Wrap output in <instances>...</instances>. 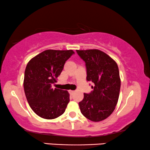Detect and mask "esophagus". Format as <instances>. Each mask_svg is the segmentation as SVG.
<instances>
[{
	"label": "esophagus",
	"mask_w": 150,
	"mask_h": 150,
	"mask_svg": "<svg viewBox=\"0 0 150 150\" xmlns=\"http://www.w3.org/2000/svg\"><path fill=\"white\" fill-rule=\"evenodd\" d=\"M69 93L71 94V95H72V94H73L74 93L75 91H72V90H69Z\"/></svg>",
	"instance_id": "1"
}]
</instances>
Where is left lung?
<instances>
[{
  "instance_id": "obj_1",
  "label": "left lung",
  "mask_w": 150,
  "mask_h": 150,
  "mask_svg": "<svg viewBox=\"0 0 150 150\" xmlns=\"http://www.w3.org/2000/svg\"><path fill=\"white\" fill-rule=\"evenodd\" d=\"M85 61L87 81L94 86L91 93H84L79 102L81 113L92 122H100L114 111L120 96L121 80L117 64L111 57L98 49L77 50Z\"/></svg>"
}]
</instances>
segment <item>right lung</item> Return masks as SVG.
<instances>
[{"mask_svg": "<svg viewBox=\"0 0 150 150\" xmlns=\"http://www.w3.org/2000/svg\"><path fill=\"white\" fill-rule=\"evenodd\" d=\"M72 50H46L28 61L24 71V89L32 110L42 118L52 120L65 112L69 102L67 91L52 89Z\"/></svg>", "mask_w": 150, "mask_h": 150, "instance_id": "right-lung-1", "label": "right lung"}]
</instances>
